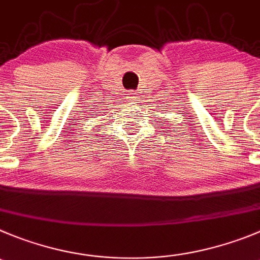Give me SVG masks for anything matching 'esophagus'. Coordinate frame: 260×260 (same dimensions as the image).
Here are the masks:
<instances>
[{
    "label": "esophagus",
    "mask_w": 260,
    "mask_h": 260,
    "mask_svg": "<svg viewBox=\"0 0 260 260\" xmlns=\"http://www.w3.org/2000/svg\"><path fill=\"white\" fill-rule=\"evenodd\" d=\"M127 100L128 101H137V96H136V92L129 91V93L127 94Z\"/></svg>",
    "instance_id": "1"
}]
</instances>
